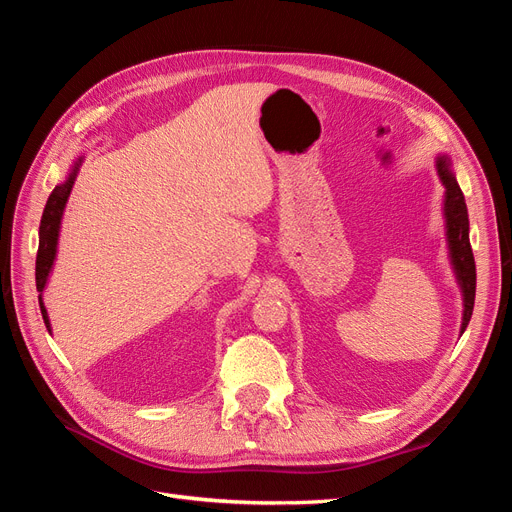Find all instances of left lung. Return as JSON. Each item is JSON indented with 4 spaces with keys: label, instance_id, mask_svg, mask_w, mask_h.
I'll return each instance as SVG.
<instances>
[{
    "label": "left lung",
    "instance_id": "obj_1",
    "mask_svg": "<svg viewBox=\"0 0 512 512\" xmlns=\"http://www.w3.org/2000/svg\"><path fill=\"white\" fill-rule=\"evenodd\" d=\"M438 177L444 185V224H446V245H448V258H451V267L455 273V280L459 284L461 297H463V316H461V329L463 335L468 322L472 318L474 309V294H476V265L474 254L470 247V220H468V207L466 198L459 188V183L453 175V164L446 153H440L436 158Z\"/></svg>",
    "mask_w": 512,
    "mask_h": 512
}]
</instances>
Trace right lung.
Here are the masks:
<instances>
[{
	"label": "right lung",
	"instance_id": "add662e5",
	"mask_svg": "<svg viewBox=\"0 0 512 512\" xmlns=\"http://www.w3.org/2000/svg\"><path fill=\"white\" fill-rule=\"evenodd\" d=\"M83 164V156L76 158L72 164L68 177L55 185V190L51 192L49 200H46V207L42 211V220H40V232H38V256H36V288H38V301H40V314L46 324V329L51 333V320L49 314H46V307L42 301V292L49 284V275L55 265V256H57V241H59V228H61V218H64V209L68 203V196L72 192V185L76 179V173Z\"/></svg>",
	"mask_w": 512,
	"mask_h": 512
}]
</instances>
